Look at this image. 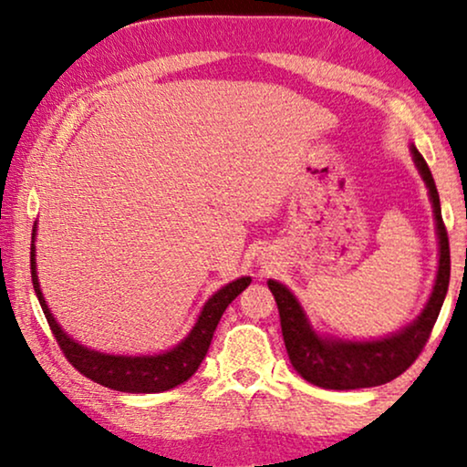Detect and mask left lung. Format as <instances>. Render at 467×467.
Wrapping results in <instances>:
<instances>
[{"instance_id": "8db88e82", "label": "left lung", "mask_w": 467, "mask_h": 467, "mask_svg": "<svg viewBox=\"0 0 467 467\" xmlns=\"http://www.w3.org/2000/svg\"><path fill=\"white\" fill-rule=\"evenodd\" d=\"M410 150L419 174L425 181L427 189H430L440 246L436 285H433L430 302L425 304L417 321L406 325L398 334L380 337V340L353 342L340 340V337H325L310 327L296 296L276 280H267V286H270L272 296L278 304L286 353H289L296 372L312 385L336 389V391L385 385V382H391L400 374H404L417 361L420 350L430 340L440 308L444 304L446 291H449L451 248L449 234H446L442 221V210H440L436 182H433L431 171L427 168L423 155L417 150V146H410Z\"/></svg>"}]
</instances>
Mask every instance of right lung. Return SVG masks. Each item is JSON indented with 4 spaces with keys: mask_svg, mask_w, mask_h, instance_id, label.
<instances>
[{
    "mask_svg": "<svg viewBox=\"0 0 467 467\" xmlns=\"http://www.w3.org/2000/svg\"><path fill=\"white\" fill-rule=\"evenodd\" d=\"M36 225L34 234H31V280H34V291L40 306L44 310V317L53 329V336L57 344H59L66 359L78 369L82 376L91 379L98 385H104L114 391L125 393H161L168 389H174L189 380L191 376L197 372L200 363L206 357L210 342H213L214 329L219 325L223 312L242 291L251 285V276H242L234 283H229L214 293L213 297L203 304V308L197 317V323L189 336L184 337L181 344H176L171 350L159 355H142V357H127V355H108L99 353V350L87 348L72 340L66 331L59 327L55 317L50 315L47 302L40 291V283H37L36 274Z\"/></svg>",
    "mask_w": 467,
    "mask_h": 467,
    "instance_id": "right-lung-1",
    "label": "right lung"
}]
</instances>
